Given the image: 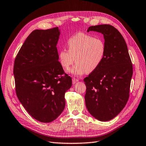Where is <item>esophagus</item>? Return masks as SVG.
Listing matches in <instances>:
<instances>
[{"instance_id":"obj_1","label":"esophagus","mask_w":146,"mask_h":146,"mask_svg":"<svg viewBox=\"0 0 146 146\" xmlns=\"http://www.w3.org/2000/svg\"><path fill=\"white\" fill-rule=\"evenodd\" d=\"M78 81V80L77 79V78H73V79H72V83H73V84H74L75 83H76Z\"/></svg>"}]
</instances>
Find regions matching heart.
Instances as JSON below:
<instances>
[{
	"label": "heart",
	"mask_w": 146,
	"mask_h": 146,
	"mask_svg": "<svg viewBox=\"0 0 146 146\" xmlns=\"http://www.w3.org/2000/svg\"><path fill=\"white\" fill-rule=\"evenodd\" d=\"M68 50L58 52V60L65 69H68L76 60V65L69 70L74 75H82L94 72L101 65L106 54V45L100 37L78 33L67 40Z\"/></svg>",
	"instance_id": "b5f03b06"
}]
</instances>
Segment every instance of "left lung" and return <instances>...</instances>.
<instances>
[{
    "instance_id": "1",
    "label": "left lung",
    "mask_w": 146,
    "mask_h": 146,
    "mask_svg": "<svg viewBox=\"0 0 146 146\" xmlns=\"http://www.w3.org/2000/svg\"><path fill=\"white\" fill-rule=\"evenodd\" d=\"M91 31L103 34L106 54L101 65L84 79L86 106L95 118L109 121L128 102L133 65L124 38L113 26H92L88 29Z\"/></svg>"
}]
</instances>
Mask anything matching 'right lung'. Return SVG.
Here are the masks:
<instances>
[{"label":"right lung","instance_id":"obj_1","mask_svg":"<svg viewBox=\"0 0 146 146\" xmlns=\"http://www.w3.org/2000/svg\"><path fill=\"white\" fill-rule=\"evenodd\" d=\"M58 27L36 29L25 40L15 59L16 94L28 113L49 123L65 109V94L72 85L58 62Z\"/></svg>","mask_w":146,"mask_h":146}]
</instances>
